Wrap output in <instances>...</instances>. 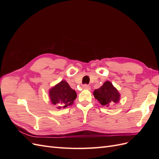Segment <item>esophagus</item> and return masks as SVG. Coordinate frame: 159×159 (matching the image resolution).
I'll list each match as a JSON object with an SVG mask.
<instances>
[{"label":"esophagus","mask_w":159,"mask_h":159,"mask_svg":"<svg viewBox=\"0 0 159 159\" xmlns=\"http://www.w3.org/2000/svg\"><path fill=\"white\" fill-rule=\"evenodd\" d=\"M90 86L89 85H86V84H85V85H83V89H86V90H89L90 89Z\"/></svg>","instance_id":"34e87169"}]
</instances>
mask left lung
Returning a JSON list of instances; mask_svg holds the SVG:
<instances>
[{"mask_svg": "<svg viewBox=\"0 0 159 159\" xmlns=\"http://www.w3.org/2000/svg\"><path fill=\"white\" fill-rule=\"evenodd\" d=\"M94 98L103 106L111 107L119 102L121 95L111 82L106 81L102 86L93 91Z\"/></svg>", "mask_w": 159, "mask_h": 159, "instance_id": "1", "label": "left lung"}]
</instances>
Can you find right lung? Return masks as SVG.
I'll use <instances>...</instances> for the list:
<instances>
[{
    "label": "right lung",
    "mask_w": 159,
    "mask_h": 159,
    "mask_svg": "<svg viewBox=\"0 0 159 159\" xmlns=\"http://www.w3.org/2000/svg\"><path fill=\"white\" fill-rule=\"evenodd\" d=\"M49 98L52 105H57V109H64L74 103L77 98L75 91L72 89L66 81L53 86L49 90Z\"/></svg>",
    "instance_id": "add662e5"
}]
</instances>
